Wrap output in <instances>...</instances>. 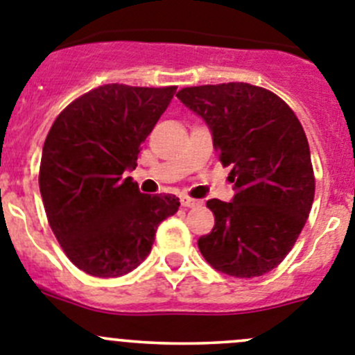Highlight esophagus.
Listing matches in <instances>:
<instances>
[{
    "instance_id": "1",
    "label": "esophagus",
    "mask_w": 355,
    "mask_h": 355,
    "mask_svg": "<svg viewBox=\"0 0 355 355\" xmlns=\"http://www.w3.org/2000/svg\"><path fill=\"white\" fill-rule=\"evenodd\" d=\"M180 203H182V207H185V208H194V207H200L201 201L200 200H194V198L182 196L180 198Z\"/></svg>"
}]
</instances>
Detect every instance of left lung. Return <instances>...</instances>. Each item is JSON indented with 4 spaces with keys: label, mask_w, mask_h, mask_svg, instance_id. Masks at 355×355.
<instances>
[{
    "label": "left lung",
    "mask_w": 355,
    "mask_h": 355,
    "mask_svg": "<svg viewBox=\"0 0 355 355\" xmlns=\"http://www.w3.org/2000/svg\"><path fill=\"white\" fill-rule=\"evenodd\" d=\"M177 98L211 131L224 166H233L230 203L208 200L215 226L198 240L220 273L252 278L268 273L296 243L315 194L303 125L284 99L243 82L200 85Z\"/></svg>",
    "instance_id": "left-lung-1"
}]
</instances>
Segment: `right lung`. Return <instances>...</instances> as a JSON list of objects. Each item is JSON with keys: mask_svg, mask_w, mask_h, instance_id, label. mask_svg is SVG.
Segmentation results:
<instances>
[{"mask_svg": "<svg viewBox=\"0 0 355 355\" xmlns=\"http://www.w3.org/2000/svg\"><path fill=\"white\" fill-rule=\"evenodd\" d=\"M177 87L107 84L59 114L43 145L40 193L49 224L78 270L92 277L129 273L150 254L159 224L177 214L173 194H144L124 171Z\"/></svg>", "mask_w": 355, "mask_h": 355, "instance_id": "obj_1", "label": "right lung"}]
</instances>
